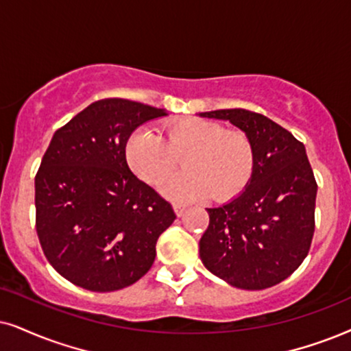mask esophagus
<instances>
[{
  "mask_svg": "<svg viewBox=\"0 0 351 351\" xmlns=\"http://www.w3.org/2000/svg\"><path fill=\"white\" fill-rule=\"evenodd\" d=\"M173 210H175V214H176V215L181 217V215L184 214L186 207H184V206H181V204H173Z\"/></svg>",
  "mask_w": 351,
  "mask_h": 351,
  "instance_id": "34e87169",
  "label": "esophagus"
}]
</instances>
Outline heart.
Returning a JSON list of instances; mask_svg holds the SVG:
<instances>
[{"label": "heart", "instance_id": "heart-1", "mask_svg": "<svg viewBox=\"0 0 351 351\" xmlns=\"http://www.w3.org/2000/svg\"><path fill=\"white\" fill-rule=\"evenodd\" d=\"M183 156L186 171L162 184L165 196L181 202L212 194L217 201H228L250 184L256 165L246 134L208 119H180L168 124L163 137L150 128H139L126 143L128 165L147 184L167 178Z\"/></svg>", "mask_w": 351, "mask_h": 351}]
</instances>
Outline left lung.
I'll use <instances>...</instances> for the list:
<instances>
[{"label": "left lung", "mask_w": 351, "mask_h": 351, "mask_svg": "<svg viewBox=\"0 0 351 351\" xmlns=\"http://www.w3.org/2000/svg\"><path fill=\"white\" fill-rule=\"evenodd\" d=\"M202 118L239 128L254 147L246 189L221 207L207 208L199 241L212 274L243 290H264L290 277L308 256L314 234L317 183L303 143L264 114L215 110Z\"/></svg>", "instance_id": "8db88e82"}]
</instances>
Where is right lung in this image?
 <instances>
[{"instance_id": "right-lung-1", "label": "right lung", "mask_w": 351, "mask_h": 351, "mask_svg": "<svg viewBox=\"0 0 351 351\" xmlns=\"http://www.w3.org/2000/svg\"><path fill=\"white\" fill-rule=\"evenodd\" d=\"M126 99L94 101L60 128L35 175V228L58 274L90 291L130 287L149 272L171 204L126 162L137 126L167 117Z\"/></svg>"}]
</instances>
